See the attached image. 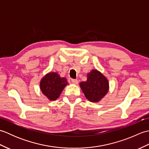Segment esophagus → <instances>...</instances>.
<instances>
[{"label":"esophagus","mask_w":149,"mask_h":149,"mask_svg":"<svg viewBox=\"0 0 149 149\" xmlns=\"http://www.w3.org/2000/svg\"><path fill=\"white\" fill-rule=\"evenodd\" d=\"M72 83L74 84H77L78 83V81L77 79H72Z\"/></svg>","instance_id":"obj_1"}]
</instances>
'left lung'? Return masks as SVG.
Segmentation results:
<instances>
[{
    "label": "left lung",
    "instance_id": "obj_1",
    "mask_svg": "<svg viewBox=\"0 0 149 149\" xmlns=\"http://www.w3.org/2000/svg\"><path fill=\"white\" fill-rule=\"evenodd\" d=\"M79 85L86 99L92 102H99L109 88L107 79L96 69L88 73L86 81L81 82Z\"/></svg>",
    "mask_w": 149,
    "mask_h": 149
}]
</instances>
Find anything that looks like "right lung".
I'll use <instances>...</instances> for the list:
<instances>
[{
    "label": "right lung",
    "mask_w": 149,
    "mask_h": 149,
    "mask_svg": "<svg viewBox=\"0 0 149 149\" xmlns=\"http://www.w3.org/2000/svg\"><path fill=\"white\" fill-rule=\"evenodd\" d=\"M67 84L65 77H60L56 72H49L41 79L40 88L49 100H56Z\"/></svg>",
    "instance_id": "add662e5"
}]
</instances>
